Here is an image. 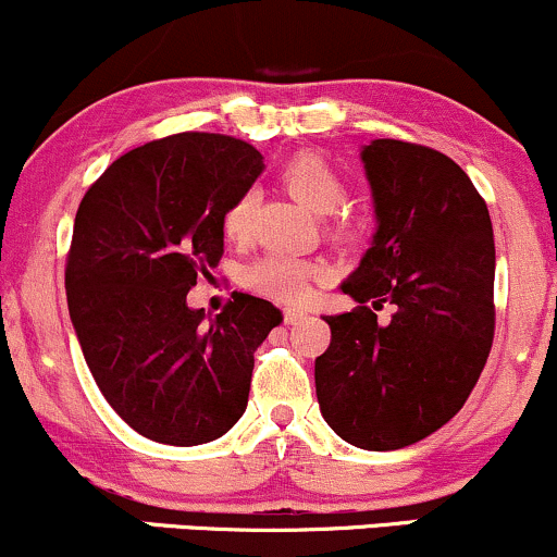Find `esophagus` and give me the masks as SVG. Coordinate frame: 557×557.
<instances>
[{
  "mask_svg": "<svg viewBox=\"0 0 557 557\" xmlns=\"http://www.w3.org/2000/svg\"><path fill=\"white\" fill-rule=\"evenodd\" d=\"M283 319H285V324H300L306 319V314H304V311H298V309H285Z\"/></svg>",
  "mask_w": 557,
  "mask_h": 557,
  "instance_id": "esophagus-1",
  "label": "esophagus"
}]
</instances>
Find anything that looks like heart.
Returning a JSON list of instances; mask_svg holds the SVG:
<instances>
[{"label": "heart", "instance_id": "1", "mask_svg": "<svg viewBox=\"0 0 557 557\" xmlns=\"http://www.w3.org/2000/svg\"><path fill=\"white\" fill-rule=\"evenodd\" d=\"M280 183L296 201L304 203L314 214H332L343 207L345 185L343 177L332 170V164L314 151H298L280 170ZM253 230V196L235 198L222 216V233L227 240L246 243ZM330 235L341 243H354L359 238V225L356 222L341 220L332 222ZM327 270L314 261L283 257V253H270L261 257L243 270V285L257 296H264L277 304H300L309 298L311 285L322 280Z\"/></svg>", "mask_w": 557, "mask_h": 557}]
</instances>
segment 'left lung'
<instances>
[{"instance_id":"1","label":"left lung","mask_w":557,"mask_h":557,"mask_svg":"<svg viewBox=\"0 0 557 557\" xmlns=\"http://www.w3.org/2000/svg\"><path fill=\"white\" fill-rule=\"evenodd\" d=\"M376 235L343 293L354 311L324 317L314 363L322 417L345 443L398 450L463 408L495 337V240L469 175L430 146L376 138L361 151ZM396 306L391 324L374 310Z\"/></svg>"}]
</instances>
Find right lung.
<instances>
[{
  "label": "right lung",
  "instance_id": "1",
  "mask_svg": "<svg viewBox=\"0 0 557 557\" xmlns=\"http://www.w3.org/2000/svg\"><path fill=\"white\" fill-rule=\"evenodd\" d=\"M261 168L246 140L175 133L114 159L75 214L70 319L101 395L154 443L222 437L246 411L253 350L283 322L248 293L209 322L185 304L222 259V216Z\"/></svg>",
  "mask_w": 557,
  "mask_h": 557
}]
</instances>
